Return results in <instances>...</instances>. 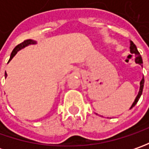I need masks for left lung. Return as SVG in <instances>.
Returning <instances> with one entry per match:
<instances>
[{"label":"left lung","mask_w":149,"mask_h":149,"mask_svg":"<svg viewBox=\"0 0 149 149\" xmlns=\"http://www.w3.org/2000/svg\"><path fill=\"white\" fill-rule=\"evenodd\" d=\"M130 52H131L132 54H135V55H136V58H135V62H136L137 64H139V65H142V64H143V60H142V57H141L139 52L138 51L137 47H136V45H135L134 44V42H133V41H130ZM143 84H144V78L143 77V79H142V80H141V82H140V89H139V95H137V97H136V99H135L134 102V104H132V106H131V108H130V109H132L133 107H134L135 104L138 103V101H139V98H140L141 95H142V93H143Z\"/></svg>","instance_id":"obj_1"}]
</instances>
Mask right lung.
Returning a JSON list of instances; mask_svg holds the SVG:
<instances>
[{"instance_id":"1","label":"right lung","mask_w":149,"mask_h":149,"mask_svg":"<svg viewBox=\"0 0 149 149\" xmlns=\"http://www.w3.org/2000/svg\"><path fill=\"white\" fill-rule=\"evenodd\" d=\"M32 44H36V41L35 40H24L22 43L19 44V45H17L15 47V49H13V51L11 52V54H10V60H11L13 57L15 56V54L17 53V51H19L20 49H21L22 48H24L25 46L26 45H32ZM6 73H5V76L6 77Z\"/></svg>"}]
</instances>
